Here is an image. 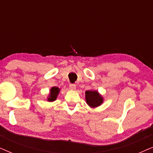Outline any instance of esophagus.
<instances>
[{"label":"esophagus","mask_w":153,"mask_h":153,"mask_svg":"<svg viewBox=\"0 0 153 153\" xmlns=\"http://www.w3.org/2000/svg\"><path fill=\"white\" fill-rule=\"evenodd\" d=\"M69 88H70V90H75L76 89V85L73 84V83H70V84L69 85Z\"/></svg>","instance_id":"1"}]
</instances>
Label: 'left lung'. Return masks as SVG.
Returning a JSON list of instances; mask_svg holds the SVG:
<instances>
[{
	"label": "left lung",
	"instance_id": "8db88e82",
	"mask_svg": "<svg viewBox=\"0 0 153 153\" xmlns=\"http://www.w3.org/2000/svg\"><path fill=\"white\" fill-rule=\"evenodd\" d=\"M85 100L87 104L91 107H96L100 105L103 102V98L99 95L97 91H85Z\"/></svg>",
	"mask_w": 153,
	"mask_h": 153
}]
</instances>
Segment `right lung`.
<instances>
[{"mask_svg":"<svg viewBox=\"0 0 153 153\" xmlns=\"http://www.w3.org/2000/svg\"><path fill=\"white\" fill-rule=\"evenodd\" d=\"M60 89L58 88V87H53L51 89V93H50L49 97L48 98V100L50 102L54 101V100H56V97H57V95L58 93H59Z\"/></svg>","mask_w":153,"mask_h":153,"instance_id":"1","label":"right lung"}]
</instances>
